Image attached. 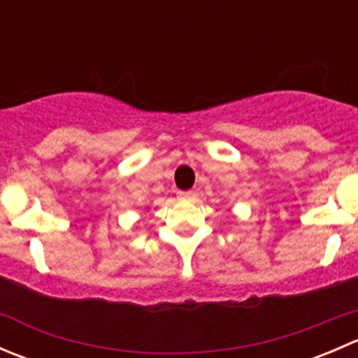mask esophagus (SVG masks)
Segmentation results:
<instances>
[{
	"instance_id": "1",
	"label": "esophagus",
	"mask_w": 358,
	"mask_h": 358,
	"mask_svg": "<svg viewBox=\"0 0 358 358\" xmlns=\"http://www.w3.org/2000/svg\"><path fill=\"white\" fill-rule=\"evenodd\" d=\"M196 197V194L192 192V190H189V192H178V199L180 201H190Z\"/></svg>"
}]
</instances>
